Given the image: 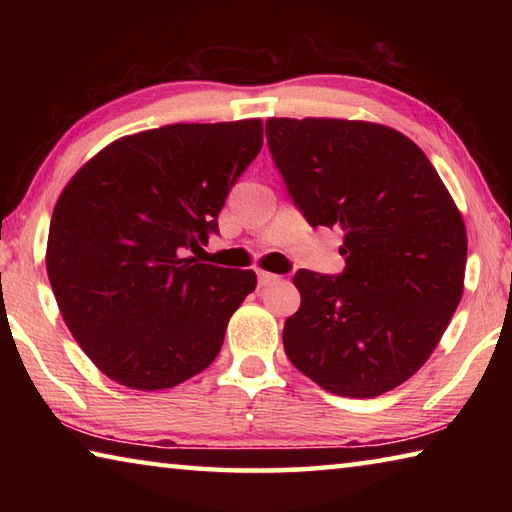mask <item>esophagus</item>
<instances>
[{
  "label": "esophagus",
  "instance_id": "obj_1",
  "mask_svg": "<svg viewBox=\"0 0 512 512\" xmlns=\"http://www.w3.org/2000/svg\"><path fill=\"white\" fill-rule=\"evenodd\" d=\"M277 280H280V275L268 273V271H257V282H259V287H268V284H273V282H277Z\"/></svg>",
  "mask_w": 512,
  "mask_h": 512
}]
</instances>
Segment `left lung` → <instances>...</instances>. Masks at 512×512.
<instances>
[{
	"instance_id": "1",
	"label": "left lung",
	"mask_w": 512,
	"mask_h": 512,
	"mask_svg": "<svg viewBox=\"0 0 512 512\" xmlns=\"http://www.w3.org/2000/svg\"><path fill=\"white\" fill-rule=\"evenodd\" d=\"M291 201L343 230L341 275L300 268L289 361L320 388L377 397L422 368L463 296V216L427 155L393 128L348 119L266 121Z\"/></svg>"
}]
</instances>
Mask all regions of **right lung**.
Here are the masks:
<instances>
[{
    "mask_svg": "<svg viewBox=\"0 0 512 512\" xmlns=\"http://www.w3.org/2000/svg\"><path fill=\"white\" fill-rule=\"evenodd\" d=\"M262 133V119H241L121 137L60 194L47 241L51 289L69 332L117 384L178 386L219 354L257 277L185 255L219 235L221 207Z\"/></svg>",
    "mask_w": 512,
    "mask_h": 512,
    "instance_id": "add662e5",
    "label": "right lung"
}]
</instances>
